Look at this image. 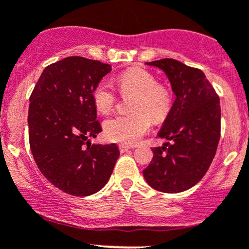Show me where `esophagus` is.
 Returning <instances> with one entry per match:
<instances>
[{
	"instance_id": "34e87169",
	"label": "esophagus",
	"mask_w": 249,
	"mask_h": 249,
	"mask_svg": "<svg viewBox=\"0 0 249 249\" xmlns=\"http://www.w3.org/2000/svg\"><path fill=\"white\" fill-rule=\"evenodd\" d=\"M131 147L127 146V144H119V151L122 152V153H124V152H126L127 149H130Z\"/></svg>"
}]
</instances>
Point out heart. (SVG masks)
<instances>
[{
  "instance_id": "b5f03b06",
  "label": "heart",
  "mask_w": 249,
  "mask_h": 249,
  "mask_svg": "<svg viewBox=\"0 0 249 249\" xmlns=\"http://www.w3.org/2000/svg\"><path fill=\"white\" fill-rule=\"evenodd\" d=\"M115 83L122 95H134L130 102L132 113L108 118L103 124V131L109 141L134 144L149 131L152 120L165 119L171 108L173 95L165 85L158 83L153 74L144 69L123 71L115 78ZM92 101L98 112L107 114L117 103V93L108 81L102 80L93 88Z\"/></svg>"
}]
</instances>
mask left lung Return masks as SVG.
<instances>
[{"instance_id":"8db88e82","label":"left lung","mask_w":249,"mask_h":249,"mask_svg":"<svg viewBox=\"0 0 249 249\" xmlns=\"http://www.w3.org/2000/svg\"><path fill=\"white\" fill-rule=\"evenodd\" d=\"M147 64L163 69L176 98L158 134L169 142L152 148L143 176L153 189L178 194L201 181L214 159L220 140V100L201 69L171 58Z\"/></svg>"}]
</instances>
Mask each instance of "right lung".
Wrapping results in <instances>:
<instances>
[{"label":"right lung","instance_id":"right-lung-1","mask_svg":"<svg viewBox=\"0 0 249 249\" xmlns=\"http://www.w3.org/2000/svg\"><path fill=\"white\" fill-rule=\"evenodd\" d=\"M112 71L100 60L71 55L45 68L30 96L29 143L42 175L60 191L90 196L109 180L120 152L91 144L102 131L92 90Z\"/></svg>","mask_w":249,"mask_h":249}]
</instances>
